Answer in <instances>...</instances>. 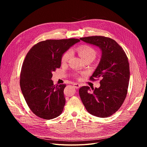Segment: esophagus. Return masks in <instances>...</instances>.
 <instances>
[{
  "mask_svg": "<svg viewBox=\"0 0 147 147\" xmlns=\"http://www.w3.org/2000/svg\"><path fill=\"white\" fill-rule=\"evenodd\" d=\"M73 86L74 87L76 88V89H78V88L80 87V85L79 84H78V83H73Z\"/></svg>",
  "mask_w": 147,
  "mask_h": 147,
  "instance_id": "1",
  "label": "esophagus"
}]
</instances>
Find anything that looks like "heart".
Segmentation results:
<instances>
[{
	"instance_id": "1",
	"label": "heart",
	"mask_w": 147,
	"mask_h": 147,
	"mask_svg": "<svg viewBox=\"0 0 147 147\" xmlns=\"http://www.w3.org/2000/svg\"><path fill=\"white\" fill-rule=\"evenodd\" d=\"M79 55L82 59L83 60L86 59H91L93 60L96 56V52L95 49L89 45H82L78 47L77 49ZM72 55V52L71 50H68L63 54L61 61L62 63L67 62Z\"/></svg>"
}]
</instances>
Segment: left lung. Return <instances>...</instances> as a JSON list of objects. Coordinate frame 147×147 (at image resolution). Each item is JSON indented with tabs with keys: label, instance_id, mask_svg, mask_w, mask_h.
<instances>
[{
	"label": "left lung",
	"instance_id": "1",
	"mask_svg": "<svg viewBox=\"0 0 147 147\" xmlns=\"http://www.w3.org/2000/svg\"><path fill=\"white\" fill-rule=\"evenodd\" d=\"M85 42L99 47L102 57L91 81L100 79L99 88L83 86L79 90L81 99L90 114L107 117L116 113L127 96L130 80L127 56L116 42L109 37L91 36L81 38Z\"/></svg>",
	"mask_w": 147,
	"mask_h": 147
}]
</instances>
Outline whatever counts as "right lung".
I'll list each match as a JSON object with an SVG mask.
<instances>
[{
    "mask_svg": "<svg viewBox=\"0 0 147 147\" xmlns=\"http://www.w3.org/2000/svg\"><path fill=\"white\" fill-rule=\"evenodd\" d=\"M78 39H47L34 45L22 65L20 84L30 110L38 117L49 120L63 111L66 84L53 85L52 72L61 66V58Z\"/></svg>",
    "mask_w": 147,
    "mask_h": 147,
    "instance_id": "right-lung-1",
    "label": "right lung"
}]
</instances>
